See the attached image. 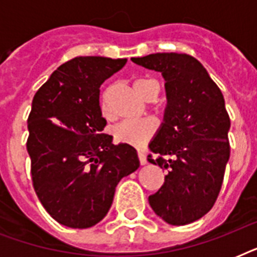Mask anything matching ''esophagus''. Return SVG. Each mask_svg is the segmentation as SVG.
Masks as SVG:
<instances>
[{
  "mask_svg": "<svg viewBox=\"0 0 257 257\" xmlns=\"http://www.w3.org/2000/svg\"><path fill=\"white\" fill-rule=\"evenodd\" d=\"M137 156H139V160H140L141 165L147 164V156H145L143 152H137Z\"/></svg>",
  "mask_w": 257,
  "mask_h": 257,
  "instance_id": "34e87169",
  "label": "esophagus"
}]
</instances>
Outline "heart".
Returning <instances> with one entry per match:
<instances>
[{
    "mask_svg": "<svg viewBox=\"0 0 257 257\" xmlns=\"http://www.w3.org/2000/svg\"><path fill=\"white\" fill-rule=\"evenodd\" d=\"M135 89L141 98L147 100L152 93L157 96L159 93V84L151 78H139L135 81ZM98 106L102 113H106V93H102L98 101ZM156 132V125L151 120L141 121H124L114 126L113 136L117 143L128 144L132 147H144Z\"/></svg>",
    "mask_w": 257,
    "mask_h": 257,
    "instance_id": "1",
    "label": "heart"
}]
</instances>
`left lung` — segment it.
Instances as JSON below:
<instances>
[{"mask_svg": "<svg viewBox=\"0 0 257 257\" xmlns=\"http://www.w3.org/2000/svg\"><path fill=\"white\" fill-rule=\"evenodd\" d=\"M132 61L161 72L168 98L164 122L149 144L157 157L148 155L168 175L149 204L168 224L193 223L216 203L231 153L223 93L189 54L155 53Z\"/></svg>", "mask_w": 257, "mask_h": 257, "instance_id": "left-lung-1", "label": "left lung"}]
</instances>
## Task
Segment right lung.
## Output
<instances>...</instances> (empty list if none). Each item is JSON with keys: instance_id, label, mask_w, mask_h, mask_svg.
<instances>
[{"instance_id": "right-lung-1", "label": "right lung", "mask_w": 257, "mask_h": 257, "mask_svg": "<svg viewBox=\"0 0 257 257\" xmlns=\"http://www.w3.org/2000/svg\"><path fill=\"white\" fill-rule=\"evenodd\" d=\"M126 58L76 57L54 70L32 102L26 149L36 195L62 225L89 228L104 219L118 181L140 167L136 149L102 133L101 84Z\"/></svg>"}]
</instances>
